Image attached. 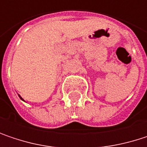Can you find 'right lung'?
<instances>
[{
  "instance_id": "right-lung-1",
  "label": "right lung",
  "mask_w": 147,
  "mask_h": 147,
  "mask_svg": "<svg viewBox=\"0 0 147 147\" xmlns=\"http://www.w3.org/2000/svg\"><path fill=\"white\" fill-rule=\"evenodd\" d=\"M19 97H20V96H19ZM20 99H21V100H23V99H22V98H21V97H20Z\"/></svg>"
}]
</instances>
